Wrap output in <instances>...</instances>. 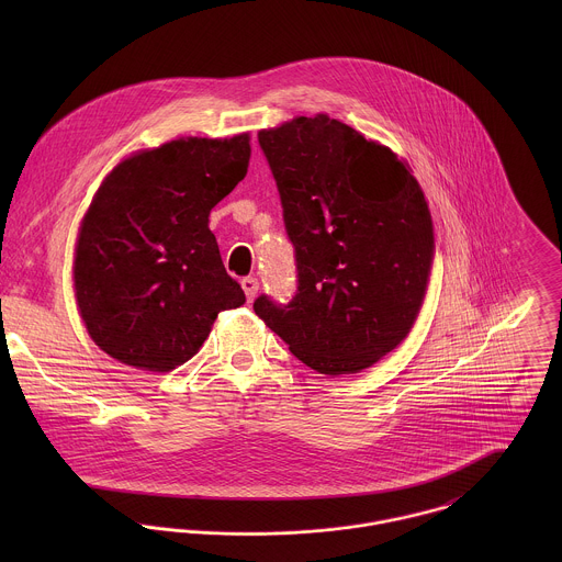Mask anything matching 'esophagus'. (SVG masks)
<instances>
[{
	"mask_svg": "<svg viewBox=\"0 0 562 562\" xmlns=\"http://www.w3.org/2000/svg\"><path fill=\"white\" fill-rule=\"evenodd\" d=\"M240 283L241 290H244V294H246V299H248V301H252V299H255V294H257V290H259V281H257L255 277H244Z\"/></svg>",
	"mask_w": 562,
	"mask_h": 562,
	"instance_id": "34e87169",
	"label": "esophagus"
}]
</instances>
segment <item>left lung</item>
<instances>
[{"label": "left lung", "mask_w": 562, "mask_h": 562, "mask_svg": "<svg viewBox=\"0 0 562 562\" xmlns=\"http://www.w3.org/2000/svg\"><path fill=\"white\" fill-rule=\"evenodd\" d=\"M294 246L296 292L252 310L312 370L370 368L411 330L424 301L432 223L398 156L318 114L257 134Z\"/></svg>", "instance_id": "left-lung-1"}]
</instances>
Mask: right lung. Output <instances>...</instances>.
I'll return each instance as SVG.
<instances>
[{"instance_id": "right-lung-1", "label": "right lung", "mask_w": 562, "mask_h": 562, "mask_svg": "<svg viewBox=\"0 0 562 562\" xmlns=\"http://www.w3.org/2000/svg\"><path fill=\"white\" fill-rule=\"evenodd\" d=\"M248 134L181 138L121 161L81 223L76 296L94 344L121 363H186L225 310L244 305L210 212L244 179Z\"/></svg>"}]
</instances>
